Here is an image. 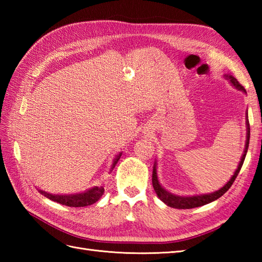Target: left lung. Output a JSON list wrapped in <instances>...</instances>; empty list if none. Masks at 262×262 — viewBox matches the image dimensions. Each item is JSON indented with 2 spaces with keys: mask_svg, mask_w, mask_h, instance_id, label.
Segmentation results:
<instances>
[{
  "mask_svg": "<svg viewBox=\"0 0 262 262\" xmlns=\"http://www.w3.org/2000/svg\"><path fill=\"white\" fill-rule=\"evenodd\" d=\"M224 77L226 80H229L231 84L234 86L235 89H237L238 91H242L244 93H247L246 90H244V88L240 84V83L237 82V80L235 79L234 76H232L230 74H224ZM248 111V110H247ZM246 125H247V141H246V146H244V151L243 154L241 157L240 162H238L237 165V169L235 170L234 174L231 177V179L227 181L224 187H222L220 190H216L214 192H210V193H204V194H196V196H178V194H174L172 192H169L168 190H165V189L161 186V183L159 181V178H158V163L157 161L154 162V166H153V174H152V183H153V188L155 192H157L158 197L162 200V202L170 206V207H173V208H178V209H190V208H194V207H199V206H204L206 204H209L211 202H214V200L219 199L220 197L223 196V194L229 190L230 187L233 185V182H234L235 178L237 177L238 172H240L243 162H244V159H246V155L248 152V147H249V141H250V125H249V119H248V113L246 116Z\"/></svg>",
  "mask_w": 262,
  "mask_h": 262,
  "instance_id": "obj_1",
  "label": "left lung"
}]
</instances>
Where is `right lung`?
<instances>
[{
    "label": "right lung",
    "instance_id": "1",
    "mask_svg": "<svg viewBox=\"0 0 262 262\" xmlns=\"http://www.w3.org/2000/svg\"><path fill=\"white\" fill-rule=\"evenodd\" d=\"M121 154L122 152H120L118 155H116V158L114 159V162L111 164L110 172L114 170L115 165L117 164V162H118V160L121 157ZM38 191L41 194H43L45 197H47L48 199L53 200V202L69 206V207H84V206H90L94 203H97L103 194L104 188L102 186L100 187L96 186L88 189V190L83 192L71 193V194H53L51 192L40 190V189H38Z\"/></svg>",
    "mask_w": 262,
    "mask_h": 262
}]
</instances>
